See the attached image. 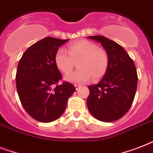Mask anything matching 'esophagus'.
<instances>
[{"mask_svg":"<svg viewBox=\"0 0 153 153\" xmlns=\"http://www.w3.org/2000/svg\"><path fill=\"white\" fill-rule=\"evenodd\" d=\"M74 86H75V88H76V90L77 91H79V89L81 88V85H79V84H75V85H74Z\"/></svg>","mask_w":153,"mask_h":153,"instance_id":"esophagus-1","label":"esophagus"}]
</instances>
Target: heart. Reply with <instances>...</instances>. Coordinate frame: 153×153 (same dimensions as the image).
<instances>
[{
  "mask_svg": "<svg viewBox=\"0 0 153 153\" xmlns=\"http://www.w3.org/2000/svg\"><path fill=\"white\" fill-rule=\"evenodd\" d=\"M78 59L77 67L79 69L66 76L67 81L74 83H85L92 78L94 81H98L105 74L109 67L106 51L86 39L71 44L67 51L61 48L55 52V65L64 74L71 71L74 61Z\"/></svg>",
  "mask_w": 153,
  "mask_h": 153,
  "instance_id": "obj_1",
  "label": "heart"
}]
</instances>
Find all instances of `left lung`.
Wrapping results in <instances>:
<instances>
[{"label":"left lung","instance_id":"8db88e82","mask_svg":"<svg viewBox=\"0 0 153 153\" xmlns=\"http://www.w3.org/2000/svg\"><path fill=\"white\" fill-rule=\"evenodd\" d=\"M88 38L99 42L106 51L109 67L98 84L88 86L86 104L95 118L104 122L117 121L130 109L137 86V73L133 60L116 42L102 36Z\"/></svg>","mask_w":153,"mask_h":153}]
</instances>
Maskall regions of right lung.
<instances>
[{
  "label": "right lung",
  "instance_id": "obj_1",
  "mask_svg": "<svg viewBox=\"0 0 153 153\" xmlns=\"http://www.w3.org/2000/svg\"><path fill=\"white\" fill-rule=\"evenodd\" d=\"M68 40L46 37L30 46L18 63L16 82L20 102L25 111L40 122L59 118L75 91L68 82L58 85L62 74L55 63V55Z\"/></svg>",
  "mask_w": 153,
  "mask_h": 153
}]
</instances>
